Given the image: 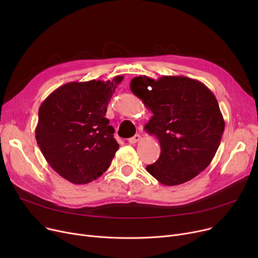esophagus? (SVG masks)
<instances>
[{"mask_svg": "<svg viewBox=\"0 0 258 258\" xmlns=\"http://www.w3.org/2000/svg\"><path fill=\"white\" fill-rule=\"evenodd\" d=\"M141 140V136L139 134H137V135H135L134 137H132V138H130V143H132V144H135V143H137V142H139Z\"/></svg>", "mask_w": 258, "mask_h": 258, "instance_id": "obj_1", "label": "esophagus"}]
</instances>
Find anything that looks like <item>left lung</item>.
Returning a JSON list of instances; mask_svg holds the SVG:
<instances>
[{"label": "left lung", "instance_id": "obj_1", "mask_svg": "<svg viewBox=\"0 0 258 258\" xmlns=\"http://www.w3.org/2000/svg\"><path fill=\"white\" fill-rule=\"evenodd\" d=\"M131 91L154 114L145 131L160 142L161 155L146 170L161 184L175 186L204 170L218 151L225 121L214 94L185 76L132 79Z\"/></svg>", "mask_w": 258, "mask_h": 258}]
</instances>
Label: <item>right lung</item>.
Listing matches in <instances>:
<instances>
[{"mask_svg":"<svg viewBox=\"0 0 258 258\" xmlns=\"http://www.w3.org/2000/svg\"><path fill=\"white\" fill-rule=\"evenodd\" d=\"M123 76L68 83L38 108L35 138L48 164L73 184H88L108 168L119 148L104 116Z\"/></svg>","mask_w":258,"mask_h":258,"instance_id":"1","label":"right lung"}]
</instances>
